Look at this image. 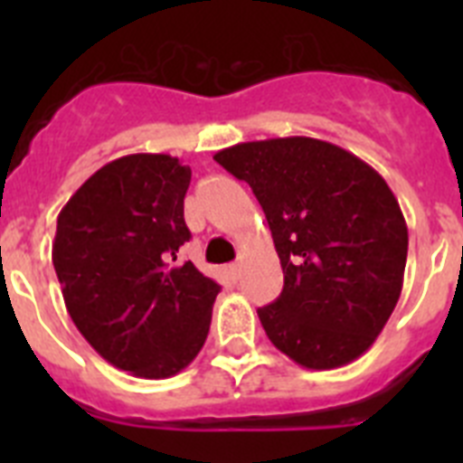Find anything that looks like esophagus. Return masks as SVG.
<instances>
[{
    "label": "esophagus",
    "mask_w": 463,
    "mask_h": 463,
    "mask_svg": "<svg viewBox=\"0 0 463 463\" xmlns=\"http://www.w3.org/2000/svg\"><path fill=\"white\" fill-rule=\"evenodd\" d=\"M224 273H227V276L232 278V280H239V276H241V264H239V261H234V264H227V267H224Z\"/></svg>",
    "instance_id": "34e87169"
}]
</instances>
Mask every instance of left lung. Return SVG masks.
<instances>
[{"instance_id": "obj_1", "label": "left lung", "mask_w": 463, "mask_h": 463, "mask_svg": "<svg viewBox=\"0 0 463 463\" xmlns=\"http://www.w3.org/2000/svg\"><path fill=\"white\" fill-rule=\"evenodd\" d=\"M213 159L252 187L271 227L285 285L257 310L269 341L313 371L362 357L399 301L408 257L383 175L310 137L236 143Z\"/></svg>"}]
</instances>
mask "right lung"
Wrapping results in <instances>:
<instances>
[{"label": "right lung", "instance_id": "obj_1", "mask_svg": "<svg viewBox=\"0 0 463 463\" xmlns=\"http://www.w3.org/2000/svg\"><path fill=\"white\" fill-rule=\"evenodd\" d=\"M190 166L137 153L94 171L57 215L52 267L73 325L116 369L171 378L199 354L220 285L178 260Z\"/></svg>", "mask_w": 463, "mask_h": 463}]
</instances>
